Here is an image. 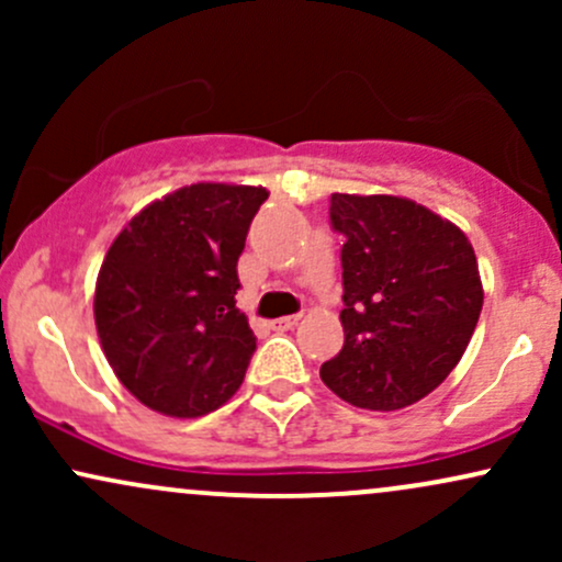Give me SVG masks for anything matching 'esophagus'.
<instances>
[{
	"label": "esophagus",
	"instance_id": "esophagus-1",
	"mask_svg": "<svg viewBox=\"0 0 562 562\" xmlns=\"http://www.w3.org/2000/svg\"><path fill=\"white\" fill-rule=\"evenodd\" d=\"M299 322V314H290V317H280V319H272V330H290V327Z\"/></svg>",
	"mask_w": 562,
	"mask_h": 562
}]
</instances>
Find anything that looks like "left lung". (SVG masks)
<instances>
[{"instance_id":"obj_1","label":"left lung","mask_w":562,"mask_h":562,"mask_svg":"<svg viewBox=\"0 0 562 562\" xmlns=\"http://www.w3.org/2000/svg\"><path fill=\"white\" fill-rule=\"evenodd\" d=\"M330 222L346 237V340L319 378L362 409L420 402L454 370L479 325L473 245L457 224L398 195L335 192Z\"/></svg>"}]
</instances>
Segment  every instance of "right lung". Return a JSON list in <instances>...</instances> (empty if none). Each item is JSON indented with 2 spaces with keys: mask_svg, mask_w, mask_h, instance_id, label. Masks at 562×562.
<instances>
[{
  "mask_svg": "<svg viewBox=\"0 0 562 562\" xmlns=\"http://www.w3.org/2000/svg\"><path fill=\"white\" fill-rule=\"evenodd\" d=\"M263 187L198 182L119 232L94 288V325L115 378L169 417H200L240 389L256 335L235 306L237 259Z\"/></svg>",
  "mask_w": 562,
  "mask_h": 562,
  "instance_id": "1",
  "label": "right lung"
}]
</instances>
